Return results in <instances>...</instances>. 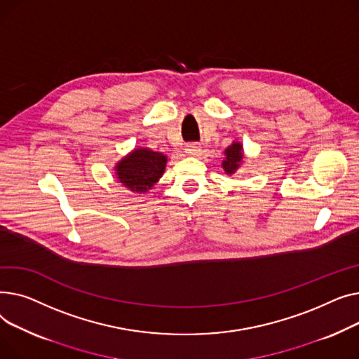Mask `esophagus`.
Instances as JSON below:
<instances>
[{"instance_id":"obj_1","label":"esophagus","mask_w":359,"mask_h":359,"mask_svg":"<svg viewBox=\"0 0 359 359\" xmlns=\"http://www.w3.org/2000/svg\"><path fill=\"white\" fill-rule=\"evenodd\" d=\"M185 154L191 156H198L201 154V146L198 143H188L185 146Z\"/></svg>"}]
</instances>
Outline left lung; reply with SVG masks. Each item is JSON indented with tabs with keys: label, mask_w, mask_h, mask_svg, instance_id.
Segmentation results:
<instances>
[{
	"label": "left lung",
	"mask_w": 359,
	"mask_h": 359,
	"mask_svg": "<svg viewBox=\"0 0 359 359\" xmlns=\"http://www.w3.org/2000/svg\"><path fill=\"white\" fill-rule=\"evenodd\" d=\"M224 155H226V158L222 163L224 172L227 175L235 174L241 168V163L243 161V146H242V143L241 142L231 143L224 151Z\"/></svg>",
	"instance_id": "8db88e82"
}]
</instances>
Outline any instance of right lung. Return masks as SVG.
Instances as JSON below:
<instances>
[{"mask_svg": "<svg viewBox=\"0 0 359 359\" xmlns=\"http://www.w3.org/2000/svg\"><path fill=\"white\" fill-rule=\"evenodd\" d=\"M168 158L161 154L147 149V147H137L128 156H124L116 165L117 180L130 191L144 194L152 189V187L162 177Z\"/></svg>", "mask_w": 359, "mask_h": 359, "instance_id": "obj_1", "label": "right lung"}]
</instances>
